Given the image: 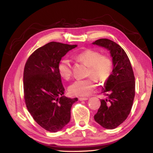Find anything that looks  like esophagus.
<instances>
[{
	"label": "esophagus",
	"mask_w": 153,
	"mask_h": 153,
	"mask_svg": "<svg viewBox=\"0 0 153 153\" xmlns=\"http://www.w3.org/2000/svg\"><path fill=\"white\" fill-rule=\"evenodd\" d=\"M87 99H88V98H86V97H79V100H80V101H83V100H87Z\"/></svg>",
	"instance_id": "obj_1"
}]
</instances>
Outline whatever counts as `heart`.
I'll list each match as a JSON object with an SVG mask.
<instances>
[{"label":"heart","instance_id":"1","mask_svg":"<svg viewBox=\"0 0 153 153\" xmlns=\"http://www.w3.org/2000/svg\"><path fill=\"white\" fill-rule=\"evenodd\" d=\"M76 59L89 66L88 75L95 78L105 82L112 72V63L108 57L101 56L98 51L88 49L80 53L76 56ZM60 76L64 79L70 78L72 69L70 60L67 58L62 59L58 65ZM96 87L95 80L93 77L85 79H77L69 86V92L72 95L85 97L89 95Z\"/></svg>","mask_w":153,"mask_h":153}]
</instances>
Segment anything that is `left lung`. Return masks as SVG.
<instances>
[{
  "label": "left lung",
  "instance_id": "1",
  "mask_svg": "<svg viewBox=\"0 0 153 153\" xmlns=\"http://www.w3.org/2000/svg\"><path fill=\"white\" fill-rule=\"evenodd\" d=\"M92 44L106 48L112 57V73L101 91L106 98L100 100L94 119L102 128L112 129L124 122L130 113L135 97L134 71L128 55L115 42L100 39Z\"/></svg>",
  "mask_w": 153,
  "mask_h": 153
}]
</instances>
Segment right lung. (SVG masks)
I'll list each match as a JSON object with an SVG mask.
<instances>
[{"label":"right lung","instance_id":"add662e5","mask_svg":"<svg viewBox=\"0 0 153 153\" xmlns=\"http://www.w3.org/2000/svg\"><path fill=\"white\" fill-rule=\"evenodd\" d=\"M77 47L51 42L29 57L24 71V99L29 112L39 125L51 132L62 129L70 120L77 98L65 97L58 65L68 51Z\"/></svg>","mask_w":153,"mask_h":153}]
</instances>
